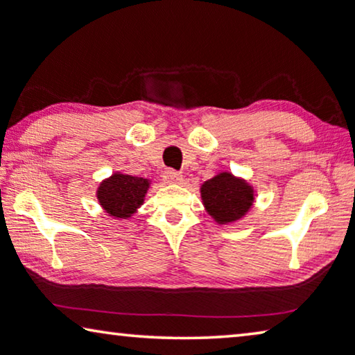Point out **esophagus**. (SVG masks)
I'll return each instance as SVG.
<instances>
[{
  "instance_id": "34e87169",
  "label": "esophagus",
  "mask_w": 355,
  "mask_h": 355,
  "mask_svg": "<svg viewBox=\"0 0 355 355\" xmlns=\"http://www.w3.org/2000/svg\"><path fill=\"white\" fill-rule=\"evenodd\" d=\"M163 178H164L166 183L175 184V183L182 182V173L177 172V171H173V169H167V171H164V173H163Z\"/></svg>"
}]
</instances>
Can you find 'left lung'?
<instances>
[{
  "label": "left lung",
  "instance_id": "8db88e82",
  "mask_svg": "<svg viewBox=\"0 0 355 355\" xmlns=\"http://www.w3.org/2000/svg\"><path fill=\"white\" fill-rule=\"evenodd\" d=\"M202 200L209 216L218 224L241 219L254 203V189L243 178L220 172L202 184Z\"/></svg>",
  "mask_w": 355,
  "mask_h": 355
}]
</instances>
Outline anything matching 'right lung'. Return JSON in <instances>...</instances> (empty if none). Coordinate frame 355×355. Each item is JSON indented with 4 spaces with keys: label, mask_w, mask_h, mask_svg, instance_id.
Listing matches in <instances>:
<instances>
[{
    "label": "right lung",
    "mask_w": 355,
    "mask_h": 355,
    "mask_svg": "<svg viewBox=\"0 0 355 355\" xmlns=\"http://www.w3.org/2000/svg\"><path fill=\"white\" fill-rule=\"evenodd\" d=\"M150 182L141 177L114 173L100 184L97 197L105 211L114 218H130L142 205Z\"/></svg>",
    "instance_id": "add662e5"
}]
</instances>
